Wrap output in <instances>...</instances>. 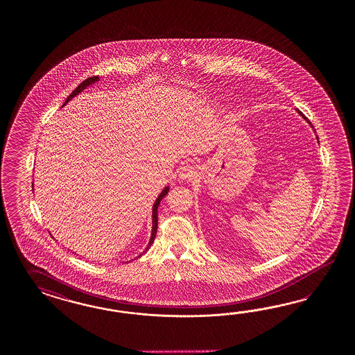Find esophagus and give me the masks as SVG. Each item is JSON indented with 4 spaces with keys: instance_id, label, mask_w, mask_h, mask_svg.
<instances>
[{
    "instance_id": "esophagus-1",
    "label": "esophagus",
    "mask_w": 355,
    "mask_h": 355,
    "mask_svg": "<svg viewBox=\"0 0 355 355\" xmlns=\"http://www.w3.org/2000/svg\"><path fill=\"white\" fill-rule=\"evenodd\" d=\"M196 174H198V172H196V168L193 165H186V166H183L181 172H180V180L189 182V181H193V178L196 177Z\"/></svg>"
}]
</instances>
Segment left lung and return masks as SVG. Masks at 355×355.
<instances>
[{
    "label": "left lung",
    "instance_id": "left-lung-1",
    "mask_svg": "<svg viewBox=\"0 0 355 355\" xmlns=\"http://www.w3.org/2000/svg\"><path fill=\"white\" fill-rule=\"evenodd\" d=\"M297 112H298V114H300V116H302V117H303V119H306V121H307V119H306V117H304V116H303V114H302L301 112H300V110H298V109H297Z\"/></svg>",
    "mask_w": 355,
    "mask_h": 355
}]
</instances>
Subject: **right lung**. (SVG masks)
Segmentation results:
<instances>
[{
	"instance_id": "right-lung-1",
	"label": "right lung",
	"mask_w": 355,
	"mask_h": 355,
	"mask_svg": "<svg viewBox=\"0 0 355 355\" xmlns=\"http://www.w3.org/2000/svg\"><path fill=\"white\" fill-rule=\"evenodd\" d=\"M98 80V76H92V78H88L86 79L85 82H82L79 86L76 87V89L71 92V95L66 98V101L64 103V105H66L73 97H76V95H79L82 91H85L87 87L92 86V85H95V82ZM62 105V107H64ZM169 193V186H166L164 190H162L160 195L157 196V199L155 200V203H153V207H152V233H150V242H148V245H147V248L146 250L140 254L139 257H141L148 248H150V245L153 243V239H155V236H156V233H157V208H159V205H160V202H162V199L165 198V195Z\"/></svg>"
}]
</instances>
